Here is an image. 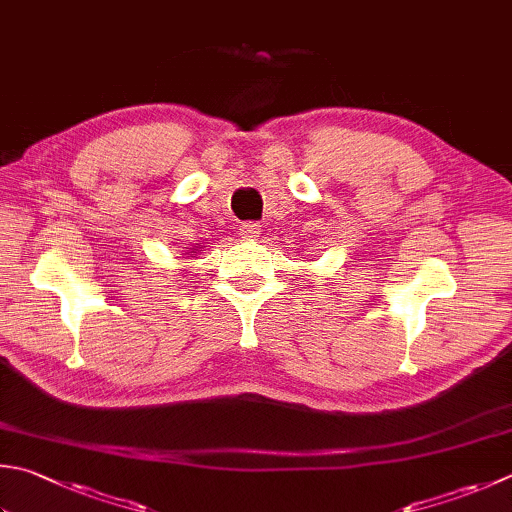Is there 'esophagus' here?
Segmentation results:
<instances>
[{
    "label": "esophagus",
    "mask_w": 512,
    "mask_h": 512,
    "mask_svg": "<svg viewBox=\"0 0 512 512\" xmlns=\"http://www.w3.org/2000/svg\"><path fill=\"white\" fill-rule=\"evenodd\" d=\"M260 234V225L258 223H243V227H240V236H243L245 240H252Z\"/></svg>",
    "instance_id": "34e87169"
}]
</instances>
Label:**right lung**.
Listing matches in <instances>:
<instances>
[{
  "label": "right lung",
  "instance_id": "add662e5",
  "mask_svg": "<svg viewBox=\"0 0 512 512\" xmlns=\"http://www.w3.org/2000/svg\"><path fill=\"white\" fill-rule=\"evenodd\" d=\"M198 252H202V249H200V245H198V247H194V252H191V254H198Z\"/></svg>",
  "mask_w": 512,
  "mask_h": 512
}]
</instances>
